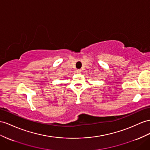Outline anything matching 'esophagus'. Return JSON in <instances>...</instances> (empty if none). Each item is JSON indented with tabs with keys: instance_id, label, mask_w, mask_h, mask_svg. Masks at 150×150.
Returning <instances> with one entry per match:
<instances>
[{
	"instance_id": "obj_1",
	"label": "esophagus",
	"mask_w": 150,
	"mask_h": 150,
	"mask_svg": "<svg viewBox=\"0 0 150 150\" xmlns=\"http://www.w3.org/2000/svg\"><path fill=\"white\" fill-rule=\"evenodd\" d=\"M81 71H82V70H80V69H79V70H76V73H77V74H80Z\"/></svg>"
}]
</instances>
